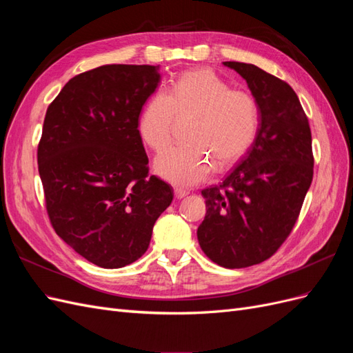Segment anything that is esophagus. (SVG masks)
<instances>
[{"label":"esophagus","instance_id":"esophagus-1","mask_svg":"<svg viewBox=\"0 0 353 353\" xmlns=\"http://www.w3.org/2000/svg\"><path fill=\"white\" fill-rule=\"evenodd\" d=\"M174 193H175V197H176V199H184L185 196H188V191H187V190L178 188V187L174 190Z\"/></svg>","mask_w":353,"mask_h":353}]
</instances>
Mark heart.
Listing matches in <instances>:
<instances>
[{"instance_id": "1", "label": "heart", "mask_w": 353, "mask_h": 353, "mask_svg": "<svg viewBox=\"0 0 353 353\" xmlns=\"http://www.w3.org/2000/svg\"><path fill=\"white\" fill-rule=\"evenodd\" d=\"M176 116H194L187 145L170 147L154 160V172L176 187L206 181L218 166H228L248 152L258 130V105L249 92L206 69L185 72L165 91L148 99L138 117V132L153 150L172 140Z\"/></svg>"}]
</instances>
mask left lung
<instances>
[{"mask_svg": "<svg viewBox=\"0 0 353 353\" xmlns=\"http://www.w3.org/2000/svg\"><path fill=\"white\" fill-rule=\"evenodd\" d=\"M248 82L258 105L252 147L219 185L201 191L206 216L197 239L223 268L258 265L292 232L312 183V137L307 117L287 82L254 65L223 61Z\"/></svg>", "mask_w": 353, "mask_h": 353, "instance_id": "1", "label": "left lung"}]
</instances>
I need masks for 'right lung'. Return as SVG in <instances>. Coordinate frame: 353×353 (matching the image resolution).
I'll return each mask as SVG.
<instances>
[{
    "instance_id": "add662e5",
    "label": "right lung",
    "mask_w": 353,
    "mask_h": 353,
    "mask_svg": "<svg viewBox=\"0 0 353 353\" xmlns=\"http://www.w3.org/2000/svg\"><path fill=\"white\" fill-rule=\"evenodd\" d=\"M159 66L105 65L72 78L52 101L38 145L47 212L57 236L114 270L145 253L174 190L148 176L138 117Z\"/></svg>"
}]
</instances>
